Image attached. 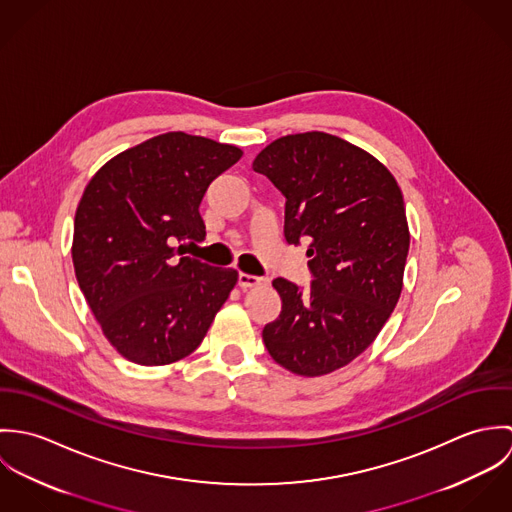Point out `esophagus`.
Returning a JSON list of instances; mask_svg holds the SVG:
<instances>
[{
    "mask_svg": "<svg viewBox=\"0 0 512 512\" xmlns=\"http://www.w3.org/2000/svg\"><path fill=\"white\" fill-rule=\"evenodd\" d=\"M268 278H262V276H250V274H238V286L242 290H248V288H258V286H268Z\"/></svg>",
    "mask_w": 512,
    "mask_h": 512,
    "instance_id": "esophagus-1",
    "label": "esophagus"
}]
</instances>
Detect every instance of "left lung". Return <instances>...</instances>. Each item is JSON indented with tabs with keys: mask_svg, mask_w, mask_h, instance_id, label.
<instances>
[{
	"mask_svg": "<svg viewBox=\"0 0 512 512\" xmlns=\"http://www.w3.org/2000/svg\"><path fill=\"white\" fill-rule=\"evenodd\" d=\"M252 169L286 197L284 236L307 248L309 288L276 278L282 311L262 331L278 365L321 376L357 359L402 292L410 232L400 187L361 147L323 132L286 136Z\"/></svg>",
	"mask_w": 512,
	"mask_h": 512,
	"instance_id": "1",
	"label": "left lung"
}]
</instances>
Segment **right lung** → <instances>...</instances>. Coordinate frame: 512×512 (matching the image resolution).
Here are the masks:
<instances>
[{"label":"right lung","mask_w":512,"mask_h":512,"mask_svg":"<svg viewBox=\"0 0 512 512\" xmlns=\"http://www.w3.org/2000/svg\"><path fill=\"white\" fill-rule=\"evenodd\" d=\"M238 147L169 132L110 159L74 217L73 264L106 339L136 365L175 363L205 339L238 280L183 256L201 242L199 205Z\"/></svg>","instance_id":"add662e5"}]
</instances>
